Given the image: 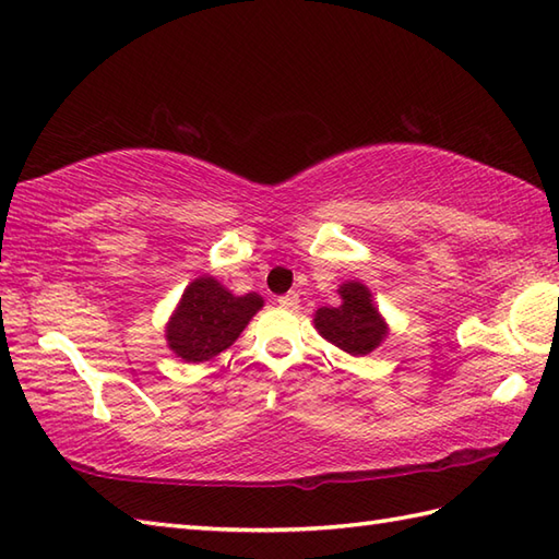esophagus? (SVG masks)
<instances>
[{
	"label": "esophagus",
	"instance_id": "1",
	"mask_svg": "<svg viewBox=\"0 0 559 559\" xmlns=\"http://www.w3.org/2000/svg\"><path fill=\"white\" fill-rule=\"evenodd\" d=\"M278 305L283 307V310H298V307H300V295H298V293L281 295V298H278Z\"/></svg>",
	"mask_w": 559,
	"mask_h": 559
}]
</instances>
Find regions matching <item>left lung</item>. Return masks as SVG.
Segmentation results:
<instances>
[{
	"label": "left lung",
	"mask_w": 559,
	"mask_h": 559,
	"mask_svg": "<svg viewBox=\"0 0 559 559\" xmlns=\"http://www.w3.org/2000/svg\"><path fill=\"white\" fill-rule=\"evenodd\" d=\"M338 293L343 305L317 310L314 326L341 350L350 355L372 353L386 336V326L374 310L370 290L362 283H346Z\"/></svg>",
	"instance_id": "left-lung-1"
}]
</instances>
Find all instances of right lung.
Instances as JSON below:
<instances>
[{
  "mask_svg": "<svg viewBox=\"0 0 559 559\" xmlns=\"http://www.w3.org/2000/svg\"><path fill=\"white\" fill-rule=\"evenodd\" d=\"M261 305L257 293L235 298L218 281L197 278L170 319L168 346L187 362L211 360L242 334Z\"/></svg>",
  "mask_w": 559,
  "mask_h": 559,
  "instance_id": "right-lung-1",
  "label": "right lung"
}]
</instances>
